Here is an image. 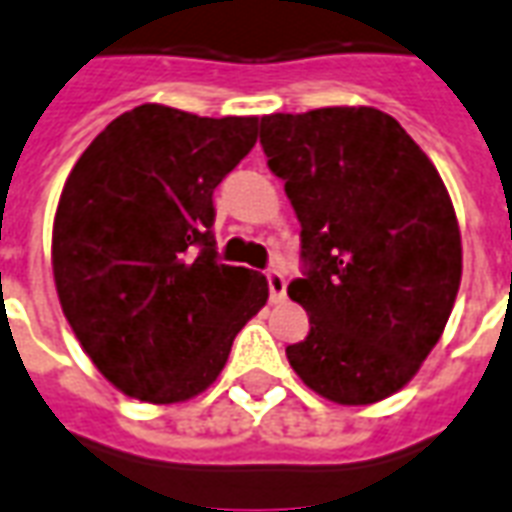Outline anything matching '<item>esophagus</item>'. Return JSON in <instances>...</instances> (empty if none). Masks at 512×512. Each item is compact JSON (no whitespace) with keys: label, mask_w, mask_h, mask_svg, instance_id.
I'll return each instance as SVG.
<instances>
[{"label":"esophagus","mask_w":512,"mask_h":512,"mask_svg":"<svg viewBox=\"0 0 512 512\" xmlns=\"http://www.w3.org/2000/svg\"><path fill=\"white\" fill-rule=\"evenodd\" d=\"M266 279H268V293H271V301L279 304V301H285V293H287V282H285V274L282 271H266Z\"/></svg>","instance_id":"esophagus-1"}]
</instances>
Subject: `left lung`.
Listing matches in <instances>:
<instances>
[{
    "instance_id": "obj_1",
    "label": "left lung",
    "mask_w": 512,
    "mask_h": 512,
    "mask_svg": "<svg viewBox=\"0 0 512 512\" xmlns=\"http://www.w3.org/2000/svg\"><path fill=\"white\" fill-rule=\"evenodd\" d=\"M260 143L301 222L304 276L287 295L309 333L287 361L328 401L388 399L456 304L461 233L448 189L399 121L366 105L271 113Z\"/></svg>"
}]
</instances>
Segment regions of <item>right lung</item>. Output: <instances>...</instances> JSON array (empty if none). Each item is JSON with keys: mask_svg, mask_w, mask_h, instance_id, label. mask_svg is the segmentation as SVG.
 Returning a JSON list of instances; mask_svg holds the SVG:
<instances>
[{"mask_svg": "<svg viewBox=\"0 0 512 512\" xmlns=\"http://www.w3.org/2000/svg\"><path fill=\"white\" fill-rule=\"evenodd\" d=\"M257 116L146 102L113 119L67 176L54 282L78 342L121 393L176 404L217 380L266 276L217 260L214 189L257 143Z\"/></svg>", "mask_w": 512, "mask_h": 512, "instance_id": "right-lung-1", "label": "right lung"}]
</instances>
